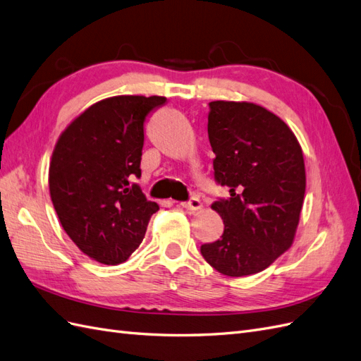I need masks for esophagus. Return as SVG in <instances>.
Segmentation results:
<instances>
[{
	"label": "esophagus",
	"instance_id": "34e87169",
	"mask_svg": "<svg viewBox=\"0 0 361 361\" xmlns=\"http://www.w3.org/2000/svg\"><path fill=\"white\" fill-rule=\"evenodd\" d=\"M181 206H183V209H186V210H198V209H201V201L198 200V198H190L189 201H186V202H181Z\"/></svg>",
	"mask_w": 361,
	"mask_h": 361
}]
</instances>
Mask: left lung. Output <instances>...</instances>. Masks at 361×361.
Instances as JSON below:
<instances>
[{
  "label": "left lung",
  "instance_id": "obj_1",
  "mask_svg": "<svg viewBox=\"0 0 361 361\" xmlns=\"http://www.w3.org/2000/svg\"><path fill=\"white\" fill-rule=\"evenodd\" d=\"M209 106L215 180L230 188V198L212 204L224 233L201 245V255L221 274H256L294 243L307 186L302 147L261 105L215 100Z\"/></svg>",
  "mask_w": 361,
  "mask_h": 361
}]
</instances>
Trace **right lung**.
<instances>
[{"instance_id": "obj_1", "label": "right lung", "mask_w": 361, "mask_h": 361, "mask_svg": "<svg viewBox=\"0 0 361 361\" xmlns=\"http://www.w3.org/2000/svg\"><path fill=\"white\" fill-rule=\"evenodd\" d=\"M161 96H114L88 106L54 145L49 188L62 228L82 253L125 262L142 244L159 204L133 184L140 178L143 123Z\"/></svg>"}]
</instances>
